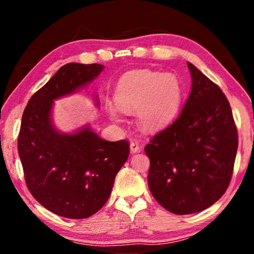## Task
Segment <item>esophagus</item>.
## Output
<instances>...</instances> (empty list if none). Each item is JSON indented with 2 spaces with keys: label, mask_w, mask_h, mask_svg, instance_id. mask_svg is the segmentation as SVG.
Returning <instances> with one entry per match:
<instances>
[{
  "label": "esophagus",
  "mask_w": 254,
  "mask_h": 254,
  "mask_svg": "<svg viewBox=\"0 0 254 254\" xmlns=\"http://www.w3.org/2000/svg\"><path fill=\"white\" fill-rule=\"evenodd\" d=\"M130 151L131 153H135V152H140L141 151V145L137 141H132L130 144Z\"/></svg>",
  "instance_id": "esophagus-1"
}]
</instances>
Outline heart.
I'll return each instance as SVG.
<instances>
[{
	"label": "heart",
	"mask_w": 254,
	"mask_h": 254,
	"mask_svg": "<svg viewBox=\"0 0 254 254\" xmlns=\"http://www.w3.org/2000/svg\"><path fill=\"white\" fill-rule=\"evenodd\" d=\"M117 106H107L112 120L120 121L121 113L137 114V123L144 131L160 130L174 121L183 101L178 77L151 69L127 72L114 91Z\"/></svg>",
	"instance_id": "obj_1"
}]
</instances>
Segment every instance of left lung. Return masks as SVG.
Returning a JSON list of instances; mask_svg holds the SVG:
<instances>
[{
    "label": "left lung",
    "instance_id": "left-lung-1",
    "mask_svg": "<svg viewBox=\"0 0 254 254\" xmlns=\"http://www.w3.org/2000/svg\"><path fill=\"white\" fill-rule=\"evenodd\" d=\"M187 65L192 84L182 113L144 147L150 191L177 215L201 212L224 195L239 143L224 93L192 64Z\"/></svg>",
    "mask_w": 254,
    "mask_h": 254
}]
</instances>
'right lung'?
Wrapping results in <instances>:
<instances>
[{
	"instance_id": "1",
	"label": "right lung",
	"mask_w": 254,
	"mask_h": 254,
	"mask_svg": "<svg viewBox=\"0 0 254 254\" xmlns=\"http://www.w3.org/2000/svg\"><path fill=\"white\" fill-rule=\"evenodd\" d=\"M103 69L100 64L63 66L33 94L22 115L18 150L25 184L39 204L63 217L79 220L98 212L130 153L127 140L110 142L89 127L62 133L51 121L54 100L84 87Z\"/></svg>"
}]
</instances>
